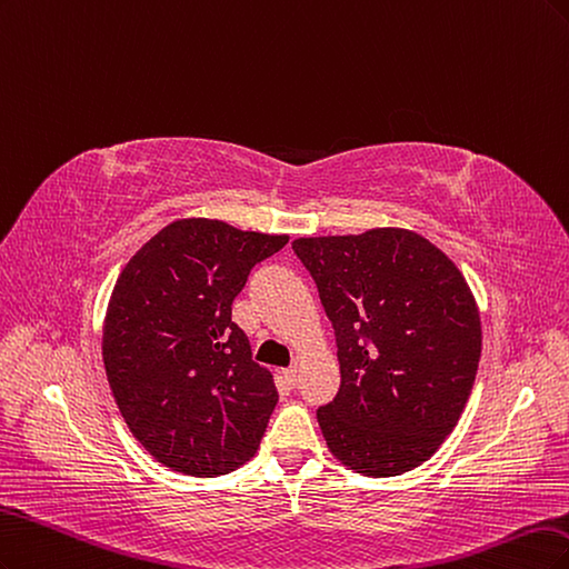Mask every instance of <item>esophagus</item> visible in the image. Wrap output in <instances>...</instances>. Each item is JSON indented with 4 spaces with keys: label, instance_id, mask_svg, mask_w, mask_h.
Wrapping results in <instances>:
<instances>
[{
    "label": "esophagus",
    "instance_id": "34e87169",
    "mask_svg": "<svg viewBox=\"0 0 569 569\" xmlns=\"http://www.w3.org/2000/svg\"><path fill=\"white\" fill-rule=\"evenodd\" d=\"M281 373H283V378H286V382H288V385H296V382H298V378H300L298 366H290V369H283Z\"/></svg>",
    "mask_w": 569,
    "mask_h": 569
}]
</instances>
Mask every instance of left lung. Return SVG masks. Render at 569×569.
<instances>
[{"label": "left lung", "mask_w": 569, "mask_h": 569, "mask_svg": "<svg viewBox=\"0 0 569 569\" xmlns=\"http://www.w3.org/2000/svg\"><path fill=\"white\" fill-rule=\"evenodd\" d=\"M338 345L340 390L317 420L338 461L395 478L442 447L482 352L478 302L447 254L409 229L292 241Z\"/></svg>", "instance_id": "8db88e82"}]
</instances>
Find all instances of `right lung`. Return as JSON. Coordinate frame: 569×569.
Segmentation results:
<instances>
[{
	"mask_svg": "<svg viewBox=\"0 0 569 569\" xmlns=\"http://www.w3.org/2000/svg\"><path fill=\"white\" fill-rule=\"evenodd\" d=\"M286 233L189 217L124 264L103 321V366L127 428L158 463L214 478L254 456L277 407L231 302Z\"/></svg>",
	"mask_w": 569,
	"mask_h": 569,
	"instance_id": "obj_1",
	"label": "right lung"
}]
</instances>
